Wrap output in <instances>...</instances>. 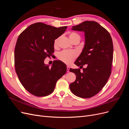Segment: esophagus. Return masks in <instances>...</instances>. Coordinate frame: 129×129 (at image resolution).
Instances as JSON below:
<instances>
[{"label":"esophagus","mask_w":129,"mask_h":129,"mask_svg":"<svg viewBox=\"0 0 129 129\" xmlns=\"http://www.w3.org/2000/svg\"><path fill=\"white\" fill-rule=\"evenodd\" d=\"M67 72H69V67L68 66H67Z\"/></svg>","instance_id":"obj_1"}]
</instances>
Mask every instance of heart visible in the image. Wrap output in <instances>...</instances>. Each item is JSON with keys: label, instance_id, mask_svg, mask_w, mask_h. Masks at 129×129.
I'll list each match as a JSON object with an SVG mask.
<instances>
[{"label": "heart", "instance_id": "1", "mask_svg": "<svg viewBox=\"0 0 129 129\" xmlns=\"http://www.w3.org/2000/svg\"><path fill=\"white\" fill-rule=\"evenodd\" d=\"M80 36L76 33H71L69 34V38L71 40H73L74 38ZM57 39L55 40L54 45L56 46L57 44ZM77 55V53L75 50H64L63 51L59 53L58 55V59L61 61L63 62L64 63L67 64L71 63L72 61L76 57Z\"/></svg>", "mask_w": 129, "mask_h": 129}]
</instances>
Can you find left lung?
Wrapping results in <instances>:
<instances>
[{
	"instance_id": "left-lung-1",
	"label": "left lung",
	"mask_w": 129,
	"mask_h": 129,
	"mask_svg": "<svg viewBox=\"0 0 129 129\" xmlns=\"http://www.w3.org/2000/svg\"><path fill=\"white\" fill-rule=\"evenodd\" d=\"M84 33V47L75 63L80 69H72L76 80L69 88L74 95L87 99L95 96L104 87L110 76L113 60V43L110 34L99 23L85 21L72 27Z\"/></svg>"
}]
</instances>
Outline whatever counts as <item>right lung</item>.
Masks as SVG:
<instances>
[{
    "label": "right lung",
    "instance_id": "add662e5",
    "mask_svg": "<svg viewBox=\"0 0 129 129\" xmlns=\"http://www.w3.org/2000/svg\"><path fill=\"white\" fill-rule=\"evenodd\" d=\"M67 28L37 22L19 35L14 49L15 72L23 87L34 96L50 94L67 72L66 65L60 60H54L51 68L44 63L54 52V40Z\"/></svg>",
    "mask_w": 129,
    "mask_h": 129
}]
</instances>
